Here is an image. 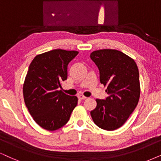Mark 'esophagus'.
I'll return each instance as SVG.
<instances>
[{
	"instance_id": "obj_1",
	"label": "esophagus",
	"mask_w": 161,
	"mask_h": 161,
	"mask_svg": "<svg viewBox=\"0 0 161 161\" xmlns=\"http://www.w3.org/2000/svg\"><path fill=\"white\" fill-rule=\"evenodd\" d=\"M78 98L79 99H85L87 98V97H85V96H83V95H79L78 96Z\"/></svg>"
}]
</instances>
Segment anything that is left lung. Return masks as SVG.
<instances>
[{
	"label": "left lung",
	"mask_w": 161,
	"mask_h": 161,
	"mask_svg": "<svg viewBox=\"0 0 161 161\" xmlns=\"http://www.w3.org/2000/svg\"><path fill=\"white\" fill-rule=\"evenodd\" d=\"M91 58L99 70L101 84L107 86L105 99H96L91 111L93 121L106 131L120 128L138 104L140 95L139 70L133 58L112 49L93 51Z\"/></svg>",
	"instance_id": "8db88e82"
}]
</instances>
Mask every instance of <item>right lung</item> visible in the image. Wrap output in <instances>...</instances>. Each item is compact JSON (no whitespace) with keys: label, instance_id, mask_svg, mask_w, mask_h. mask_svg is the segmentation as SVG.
Masks as SVG:
<instances>
[{"label":"right lung","instance_id":"1","mask_svg":"<svg viewBox=\"0 0 161 161\" xmlns=\"http://www.w3.org/2000/svg\"><path fill=\"white\" fill-rule=\"evenodd\" d=\"M78 51L61 49L37 55L30 63L23 85L24 103L36 123L55 131L68 123L78 98L59 88L68 78V65Z\"/></svg>","mask_w":161,"mask_h":161}]
</instances>
